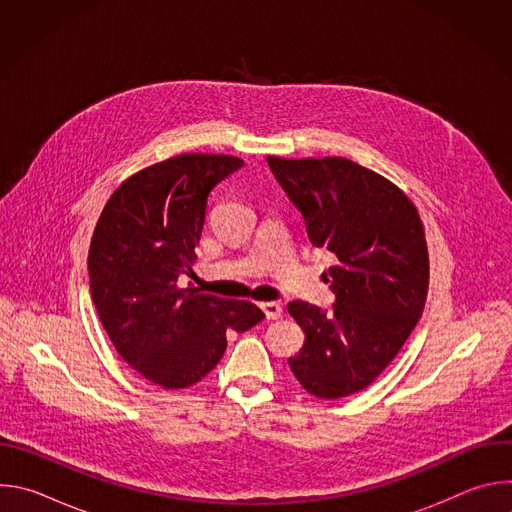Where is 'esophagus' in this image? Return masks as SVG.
Here are the masks:
<instances>
[{
	"label": "esophagus",
	"instance_id": "1",
	"mask_svg": "<svg viewBox=\"0 0 512 512\" xmlns=\"http://www.w3.org/2000/svg\"><path fill=\"white\" fill-rule=\"evenodd\" d=\"M261 310L265 312V318H267V320H277V318H281V314H283V310H281V306H279L277 302H263V304H261Z\"/></svg>",
	"mask_w": 512,
	"mask_h": 512
}]
</instances>
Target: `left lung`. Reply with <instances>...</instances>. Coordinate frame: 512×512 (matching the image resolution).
<instances>
[{
	"label": "left lung",
	"instance_id": "obj_1",
	"mask_svg": "<svg viewBox=\"0 0 512 512\" xmlns=\"http://www.w3.org/2000/svg\"><path fill=\"white\" fill-rule=\"evenodd\" d=\"M267 164L304 214L314 247L338 257L326 281L330 312L291 302L306 342L289 369L314 397L340 399L369 387L397 356L421 318L429 257L415 204L381 174L346 158Z\"/></svg>",
	"mask_w": 512,
	"mask_h": 512
}]
</instances>
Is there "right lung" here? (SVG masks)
Masks as SVG:
<instances>
[{
	"label": "right lung",
	"mask_w": 512,
	"mask_h": 512,
	"mask_svg": "<svg viewBox=\"0 0 512 512\" xmlns=\"http://www.w3.org/2000/svg\"><path fill=\"white\" fill-rule=\"evenodd\" d=\"M241 158L182 154L129 176L107 200L89 249L91 298L121 358L141 377L186 389L265 314L251 302L202 294L178 277L196 259L210 190Z\"/></svg>",
	"instance_id": "1"
}]
</instances>
